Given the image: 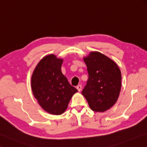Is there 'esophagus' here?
Returning a JSON list of instances; mask_svg holds the SVG:
<instances>
[{
  "mask_svg": "<svg viewBox=\"0 0 147 147\" xmlns=\"http://www.w3.org/2000/svg\"><path fill=\"white\" fill-rule=\"evenodd\" d=\"M77 89L78 90V91H79V92H80V91L81 90V89H82V86L81 85V84H79L78 86H77Z\"/></svg>",
  "mask_w": 147,
  "mask_h": 147,
  "instance_id": "1",
  "label": "esophagus"
}]
</instances>
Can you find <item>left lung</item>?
Masks as SVG:
<instances>
[{
    "mask_svg": "<svg viewBox=\"0 0 147 147\" xmlns=\"http://www.w3.org/2000/svg\"><path fill=\"white\" fill-rule=\"evenodd\" d=\"M88 79L82 94L94 112H105L110 109L119 96L121 74L114 61L97 51L84 58Z\"/></svg>",
    "mask_w": 147,
    "mask_h": 147,
    "instance_id": "1",
    "label": "left lung"
}]
</instances>
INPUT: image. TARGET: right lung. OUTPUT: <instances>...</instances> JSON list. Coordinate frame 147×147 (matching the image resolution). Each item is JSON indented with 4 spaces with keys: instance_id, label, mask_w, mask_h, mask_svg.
<instances>
[{
    "instance_id": "right-lung-1",
    "label": "right lung",
    "mask_w": 147,
    "mask_h": 147,
    "mask_svg": "<svg viewBox=\"0 0 147 147\" xmlns=\"http://www.w3.org/2000/svg\"><path fill=\"white\" fill-rule=\"evenodd\" d=\"M63 59L54 55L42 59L32 77V89L38 104L48 113L60 115L65 111L78 90L71 86L61 71Z\"/></svg>"
}]
</instances>
